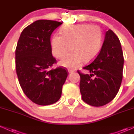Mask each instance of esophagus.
I'll list each match as a JSON object with an SVG mask.
<instances>
[{
    "label": "esophagus",
    "mask_w": 134,
    "mask_h": 134,
    "mask_svg": "<svg viewBox=\"0 0 134 134\" xmlns=\"http://www.w3.org/2000/svg\"><path fill=\"white\" fill-rule=\"evenodd\" d=\"M75 72V70H73V69H69V72L70 74L74 73Z\"/></svg>",
    "instance_id": "obj_1"
}]
</instances>
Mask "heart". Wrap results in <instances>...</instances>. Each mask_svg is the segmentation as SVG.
Returning <instances> with one entry per match:
<instances>
[{
	"instance_id": "b5f03b06",
	"label": "heart",
	"mask_w": 134,
	"mask_h": 134,
	"mask_svg": "<svg viewBox=\"0 0 134 134\" xmlns=\"http://www.w3.org/2000/svg\"><path fill=\"white\" fill-rule=\"evenodd\" d=\"M62 35L55 34L51 40V50L53 56L62 58L64 67L74 69L83 61L92 60L100 52L103 44V33L97 25L81 24L67 26L61 30Z\"/></svg>"
}]
</instances>
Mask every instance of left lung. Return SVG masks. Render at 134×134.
I'll use <instances>...</instances> for the list:
<instances>
[{
    "mask_svg": "<svg viewBox=\"0 0 134 134\" xmlns=\"http://www.w3.org/2000/svg\"><path fill=\"white\" fill-rule=\"evenodd\" d=\"M124 62L120 41L114 32L109 30L99 54L83 67L89 74L77 70L82 100L93 107H102L113 100L122 81Z\"/></svg>",
    "mask_w": 134,
    "mask_h": 134,
    "instance_id": "obj_1",
    "label": "left lung"
}]
</instances>
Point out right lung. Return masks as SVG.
<instances>
[{
    "mask_svg": "<svg viewBox=\"0 0 134 134\" xmlns=\"http://www.w3.org/2000/svg\"><path fill=\"white\" fill-rule=\"evenodd\" d=\"M62 23L38 20L23 30L16 49V69L21 88L31 101L49 105L59 100L68 76L65 68L50 69L56 59L52 56L50 36Z\"/></svg>",
    "mask_w": 134,
    "mask_h": 134,
    "instance_id": "right-lung-1",
    "label": "right lung"
}]
</instances>
